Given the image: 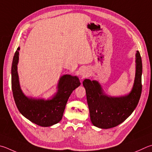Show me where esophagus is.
I'll return each mask as SVG.
<instances>
[{"mask_svg": "<svg viewBox=\"0 0 152 152\" xmlns=\"http://www.w3.org/2000/svg\"><path fill=\"white\" fill-rule=\"evenodd\" d=\"M80 75L82 78H85V77L87 76L88 75L87 71L84 70V69H82V70L80 71Z\"/></svg>", "mask_w": 152, "mask_h": 152, "instance_id": "34e87169", "label": "esophagus"}]
</instances>
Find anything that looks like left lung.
Returning <instances> with one entry per match:
<instances>
[{"label": "left lung", "mask_w": 152, "mask_h": 152, "mask_svg": "<svg viewBox=\"0 0 152 152\" xmlns=\"http://www.w3.org/2000/svg\"><path fill=\"white\" fill-rule=\"evenodd\" d=\"M142 74V58L140 52L137 51L134 83L128 94L120 97L109 96L104 92L98 81L84 80L83 86L86 93L90 120L94 126L102 129L114 128L132 114L141 96Z\"/></svg>", "instance_id": "obj_1"}]
</instances>
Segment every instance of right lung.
<instances>
[{
  "mask_svg": "<svg viewBox=\"0 0 152 152\" xmlns=\"http://www.w3.org/2000/svg\"><path fill=\"white\" fill-rule=\"evenodd\" d=\"M19 50L17 48L13 58L11 68V84L13 97L21 114L30 122L42 127H49L62 120L67 101L73 90L80 85L77 76L68 74L60 77L58 91L49 100L28 98L20 88L17 71Z\"/></svg>",
  "mask_w": 152,
  "mask_h": 152,
  "instance_id": "obj_1",
  "label": "right lung"
}]
</instances>
